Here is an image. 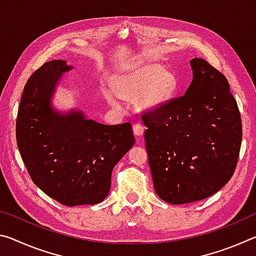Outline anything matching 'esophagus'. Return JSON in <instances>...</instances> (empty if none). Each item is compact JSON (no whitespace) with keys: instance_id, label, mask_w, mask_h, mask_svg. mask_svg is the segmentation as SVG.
Wrapping results in <instances>:
<instances>
[{"instance_id":"1","label":"esophagus","mask_w":256,"mask_h":256,"mask_svg":"<svg viewBox=\"0 0 256 256\" xmlns=\"http://www.w3.org/2000/svg\"><path fill=\"white\" fill-rule=\"evenodd\" d=\"M133 132H134V134H136V136H142V134H144V125L140 124V123H136V124L133 125Z\"/></svg>"}]
</instances>
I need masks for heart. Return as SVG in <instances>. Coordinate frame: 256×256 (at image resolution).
Here are the masks:
<instances>
[{
	"mask_svg": "<svg viewBox=\"0 0 256 256\" xmlns=\"http://www.w3.org/2000/svg\"><path fill=\"white\" fill-rule=\"evenodd\" d=\"M176 84L174 73L157 63L134 64L112 78V89H104V94L114 107L120 106V97L141 110H154L170 100Z\"/></svg>",
	"mask_w": 256,
	"mask_h": 256,
	"instance_id": "obj_1",
	"label": "heart"
}]
</instances>
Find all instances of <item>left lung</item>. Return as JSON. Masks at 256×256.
Returning a JSON list of instances; mask_svg holds the SVG:
<instances>
[{
	"instance_id": "obj_1",
	"label": "left lung",
	"mask_w": 256,
	"mask_h": 256,
	"mask_svg": "<svg viewBox=\"0 0 256 256\" xmlns=\"http://www.w3.org/2000/svg\"><path fill=\"white\" fill-rule=\"evenodd\" d=\"M185 94L142 114L157 196L170 204L203 200L236 170L242 118L228 80L206 60L192 58Z\"/></svg>"
}]
</instances>
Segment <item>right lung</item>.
Segmentation results:
<instances>
[{
    "instance_id": "add662e5",
    "label": "right lung",
    "mask_w": 256,
    "mask_h": 256,
    "mask_svg": "<svg viewBox=\"0 0 256 256\" xmlns=\"http://www.w3.org/2000/svg\"><path fill=\"white\" fill-rule=\"evenodd\" d=\"M66 60L46 62L24 86L16 116V144L34 184L68 206L96 204L110 190L112 168L136 142L132 125H105L84 112H58L50 97Z\"/></svg>"
}]
</instances>
